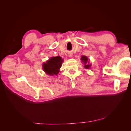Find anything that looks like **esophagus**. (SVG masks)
Wrapping results in <instances>:
<instances>
[{"label": "esophagus", "instance_id": "esophagus-1", "mask_svg": "<svg viewBox=\"0 0 131 131\" xmlns=\"http://www.w3.org/2000/svg\"><path fill=\"white\" fill-rule=\"evenodd\" d=\"M69 56L70 57H72V56H73V54H72V53H70V54H69Z\"/></svg>", "mask_w": 131, "mask_h": 131}]
</instances>
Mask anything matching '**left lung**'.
<instances>
[{
  "label": "left lung",
  "instance_id": "1",
  "mask_svg": "<svg viewBox=\"0 0 131 131\" xmlns=\"http://www.w3.org/2000/svg\"><path fill=\"white\" fill-rule=\"evenodd\" d=\"M81 62H83V64H84V68L87 69H88L90 68L91 65L90 64L89 59H88V58L87 57L84 56V55L81 56Z\"/></svg>",
  "mask_w": 131,
  "mask_h": 131
}]
</instances>
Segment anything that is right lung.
Segmentation results:
<instances>
[{
    "label": "right lung",
    "mask_w": 131,
    "mask_h": 131,
    "mask_svg": "<svg viewBox=\"0 0 131 131\" xmlns=\"http://www.w3.org/2000/svg\"><path fill=\"white\" fill-rule=\"evenodd\" d=\"M63 61V59H62L60 56L51 57L46 63H43V69L47 74L50 76H57Z\"/></svg>",
    "instance_id": "right-lung-1"
}]
</instances>
